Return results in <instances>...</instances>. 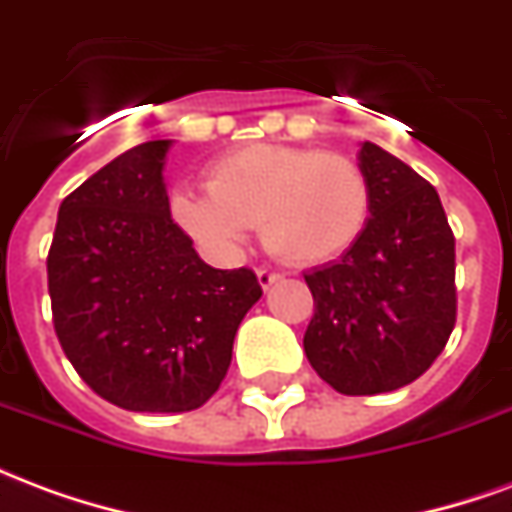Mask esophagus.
Segmentation results:
<instances>
[{
    "label": "esophagus",
    "mask_w": 512,
    "mask_h": 512,
    "mask_svg": "<svg viewBox=\"0 0 512 512\" xmlns=\"http://www.w3.org/2000/svg\"><path fill=\"white\" fill-rule=\"evenodd\" d=\"M282 279V274H277V271H268V268H257V282H260V288L268 290L274 282H279Z\"/></svg>",
    "instance_id": "1"
}]
</instances>
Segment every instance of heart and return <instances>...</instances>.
Segmentation results:
<instances>
[{
	"label": "heart",
	"instance_id": "obj_1",
	"mask_svg": "<svg viewBox=\"0 0 512 512\" xmlns=\"http://www.w3.org/2000/svg\"><path fill=\"white\" fill-rule=\"evenodd\" d=\"M172 219L219 255H233L260 224L266 246L296 266L326 263L365 230L370 186L354 158L318 147L255 142L208 167V191L178 189Z\"/></svg>",
	"mask_w": 512,
	"mask_h": 512
}]
</instances>
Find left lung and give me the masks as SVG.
I'll return each instance as SVG.
<instances>
[{
  "instance_id": "obj_1",
  "label": "left lung",
  "mask_w": 512,
  "mask_h": 512,
  "mask_svg": "<svg viewBox=\"0 0 512 512\" xmlns=\"http://www.w3.org/2000/svg\"><path fill=\"white\" fill-rule=\"evenodd\" d=\"M359 169L370 216L340 260L304 274V354L337 392L378 395L422 376L450 340L455 238L436 189L400 158L362 142Z\"/></svg>"
}]
</instances>
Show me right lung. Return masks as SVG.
Here are the masks:
<instances>
[{"instance_id":"1","label":"right lung","mask_w":512,"mask_h":512,"mask_svg":"<svg viewBox=\"0 0 512 512\" xmlns=\"http://www.w3.org/2000/svg\"><path fill=\"white\" fill-rule=\"evenodd\" d=\"M153 139L68 194L49 249L54 329L84 384L128 411L180 414L219 389L263 288L249 268L208 266L169 216Z\"/></svg>"}]
</instances>
